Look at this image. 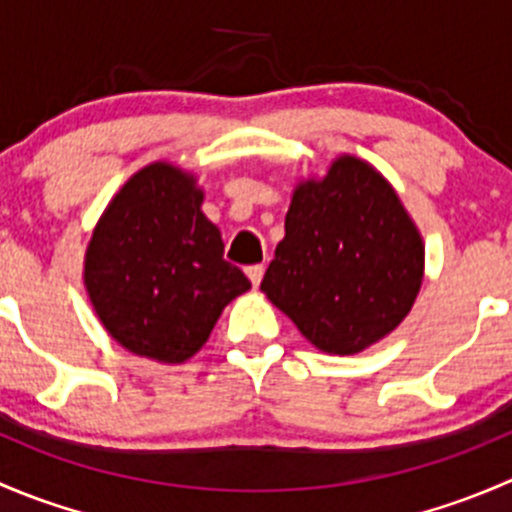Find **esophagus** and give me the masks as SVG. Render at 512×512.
<instances>
[{
  "instance_id": "34e87169",
  "label": "esophagus",
  "mask_w": 512,
  "mask_h": 512,
  "mask_svg": "<svg viewBox=\"0 0 512 512\" xmlns=\"http://www.w3.org/2000/svg\"><path fill=\"white\" fill-rule=\"evenodd\" d=\"M245 272H247V277H250L252 285L257 287L262 282V275H265V267H262V265H250Z\"/></svg>"
}]
</instances>
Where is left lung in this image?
Segmentation results:
<instances>
[{"label":"left lung","mask_w":512,"mask_h":512,"mask_svg":"<svg viewBox=\"0 0 512 512\" xmlns=\"http://www.w3.org/2000/svg\"><path fill=\"white\" fill-rule=\"evenodd\" d=\"M423 280V240L389 180L342 156L294 188L260 289L327 354H356L394 332Z\"/></svg>","instance_id":"1"}]
</instances>
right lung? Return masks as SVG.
I'll return each instance as SVG.
<instances>
[{
	"label": "right lung",
	"mask_w": 512,
	"mask_h": 512,
	"mask_svg": "<svg viewBox=\"0 0 512 512\" xmlns=\"http://www.w3.org/2000/svg\"><path fill=\"white\" fill-rule=\"evenodd\" d=\"M195 175L170 163L138 170L91 235L84 282L98 319L121 347L180 364L208 342L237 294L250 289L223 257V237L200 210Z\"/></svg>",
	"instance_id": "obj_1"
}]
</instances>
